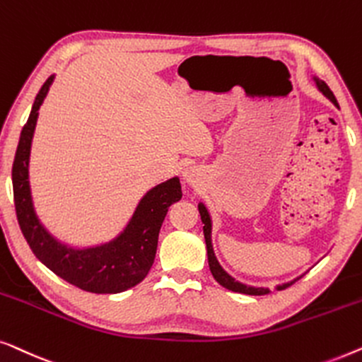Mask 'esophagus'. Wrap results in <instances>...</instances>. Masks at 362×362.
I'll use <instances>...</instances> for the list:
<instances>
[{
    "label": "esophagus",
    "mask_w": 362,
    "mask_h": 362,
    "mask_svg": "<svg viewBox=\"0 0 362 362\" xmlns=\"http://www.w3.org/2000/svg\"><path fill=\"white\" fill-rule=\"evenodd\" d=\"M183 179H185L188 183L197 182V172L193 169H187L185 172H183Z\"/></svg>",
    "instance_id": "34e87169"
}]
</instances>
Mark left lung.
<instances>
[{"mask_svg":"<svg viewBox=\"0 0 362 362\" xmlns=\"http://www.w3.org/2000/svg\"><path fill=\"white\" fill-rule=\"evenodd\" d=\"M317 85L320 91L325 96H328L329 100L333 101V103L338 106V101H336L333 91L329 90V86L325 83L322 80H317ZM339 108V106H338ZM198 211H200V216H202V223H203V234H205V243H206V252H208V264H210V271L213 274V277H215V281L223 285V287L228 288V290H233V292H238V293H246V295H266L271 292L269 288H264V287H249V285H244L241 282H236L231 276H228V274L223 271L220 262L216 261L215 257V252H213V246H211V220H210V215H208L206 208L202 205H198ZM300 279V277H298ZM298 279H295V281H298ZM293 281V282H295ZM293 282H288V284H284V285H279V290H284L292 285Z\"/></svg>","mask_w":362,"mask_h":362,"instance_id":"1","label":"left lung"}]
</instances>
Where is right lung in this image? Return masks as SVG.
I'll use <instances>...</instances> for the list:
<instances>
[{
	"instance_id": "1",
	"label": "right lung",
	"mask_w": 362,
	"mask_h": 362,
	"mask_svg": "<svg viewBox=\"0 0 362 362\" xmlns=\"http://www.w3.org/2000/svg\"><path fill=\"white\" fill-rule=\"evenodd\" d=\"M54 77H49L39 90L24 124L13 162V195L19 228L30 251L44 266L64 281L91 293H119L139 284L154 264L157 239L172 203L182 198L179 179L160 183L142 198L128 228L105 246L85 249L65 247L49 236L40 226L30 202L28 164L37 110L47 95Z\"/></svg>"
}]
</instances>
